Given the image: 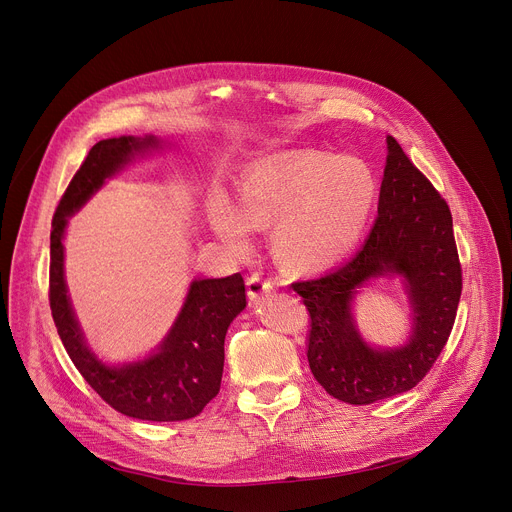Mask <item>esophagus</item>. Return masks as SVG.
<instances>
[{"label":"esophagus","instance_id":"esophagus-1","mask_svg":"<svg viewBox=\"0 0 512 512\" xmlns=\"http://www.w3.org/2000/svg\"><path fill=\"white\" fill-rule=\"evenodd\" d=\"M273 291V281L263 277L261 273H253L251 277H247V296L249 300H259L265 294H271Z\"/></svg>","mask_w":512,"mask_h":512}]
</instances>
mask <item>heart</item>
<instances>
[{
	"label": "heart",
	"instance_id": "1",
	"mask_svg": "<svg viewBox=\"0 0 512 512\" xmlns=\"http://www.w3.org/2000/svg\"><path fill=\"white\" fill-rule=\"evenodd\" d=\"M377 178L367 162L304 150L271 160L239 182V206L216 194L210 223L233 247L250 227L273 229V251L294 271H320L344 259L360 241L377 202Z\"/></svg>",
	"mask_w": 512,
	"mask_h": 512
}]
</instances>
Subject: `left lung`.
Instances as JSON below:
<instances>
[{
  "label": "left lung",
  "mask_w": 512,
  "mask_h": 512,
  "mask_svg": "<svg viewBox=\"0 0 512 512\" xmlns=\"http://www.w3.org/2000/svg\"><path fill=\"white\" fill-rule=\"evenodd\" d=\"M379 192V216L362 249L330 273L291 283L310 314L308 362L338 401L369 405L413 389L433 367L454 328L462 265L452 212L393 135ZM401 274L414 306V332L399 349H373L357 334L349 306L373 276Z\"/></svg>",
  "instance_id": "8db88e82"
}]
</instances>
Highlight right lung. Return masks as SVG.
<instances>
[{"instance_id":"1","label":"right lung","mask_w":512,"mask_h":512,"mask_svg":"<svg viewBox=\"0 0 512 512\" xmlns=\"http://www.w3.org/2000/svg\"><path fill=\"white\" fill-rule=\"evenodd\" d=\"M156 137H113L95 143L64 190L50 231V310L58 336L83 379L115 411L145 421H184L196 417L221 391L225 336L245 310L241 273L221 279H196L184 308L158 352L145 360L107 367L85 344L72 312L64 281L62 237L68 216L97 192L105 178L123 168L131 156L158 148Z\"/></svg>"}]
</instances>
